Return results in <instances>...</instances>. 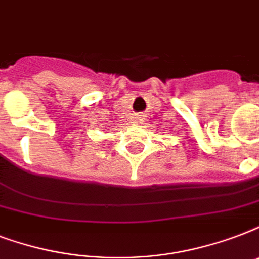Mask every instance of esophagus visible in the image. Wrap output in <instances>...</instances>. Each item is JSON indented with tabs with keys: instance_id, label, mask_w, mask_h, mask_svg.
<instances>
[{
	"instance_id": "1",
	"label": "esophagus",
	"mask_w": 259,
	"mask_h": 259,
	"mask_svg": "<svg viewBox=\"0 0 259 259\" xmlns=\"http://www.w3.org/2000/svg\"><path fill=\"white\" fill-rule=\"evenodd\" d=\"M138 121H140V122H141V121H144V118H142V117H140V118H138Z\"/></svg>"
}]
</instances>
